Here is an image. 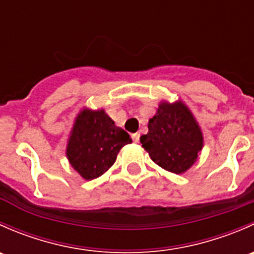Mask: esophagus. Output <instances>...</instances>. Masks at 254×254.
<instances>
[{
  "label": "esophagus",
  "mask_w": 254,
  "mask_h": 254,
  "mask_svg": "<svg viewBox=\"0 0 254 254\" xmlns=\"http://www.w3.org/2000/svg\"><path fill=\"white\" fill-rule=\"evenodd\" d=\"M131 139L132 141H134L135 143H137L140 141V132H135V134L131 135Z\"/></svg>",
  "instance_id": "obj_1"
}]
</instances>
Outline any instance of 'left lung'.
Instances as JSON below:
<instances>
[{
  "instance_id": "1",
  "label": "left lung",
  "mask_w": 254,
  "mask_h": 254,
  "mask_svg": "<svg viewBox=\"0 0 254 254\" xmlns=\"http://www.w3.org/2000/svg\"><path fill=\"white\" fill-rule=\"evenodd\" d=\"M140 141L153 162L176 175L190 168L203 148L200 127L182 102L161 103Z\"/></svg>"
}]
</instances>
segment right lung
<instances>
[{"instance_id":"obj_1","label":"right lung","mask_w":254,"mask_h":254,"mask_svg":"<svg viewBox=\"0 0 254 254\" xmlns=\"http://www.w3.org/2000/svg\"><path fill=\"white\" fill-rule=\"evenodd\" d=\"M130 142V135L115 127L104 111L84 109L76 118L66 155L71 166L89 181L108 171L120 148Z\"/></svg>"}]
</instances>
